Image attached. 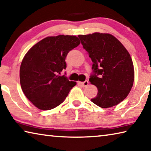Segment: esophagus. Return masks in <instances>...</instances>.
I'll return each instance as SVG.
<instances>
[{
	"mask_svg": "<svg viewBox=\"0 0 151 151\" xmlns=\"http://www.w3.org/2000/svg\"><path fill=\"white\" fill-rule=\"evenodd\" d=\"M81 85L83 86V87H86V86H88V83H89V81L88 80H86L84 81H83V82H80Z\"/></svg>",
	"mask_w": 151,
	"mask_h": 151,
	"instance_id": "34e87169",
	"label": "esophagus"
}]
</instances>
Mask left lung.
I'll list each match as a JSON object with an SVG mask.
<instances>
[{
  "instance_id": "1",
  "label": "left lung",
  "mask_w": 151,
  "mask_h": 151,
  "mask_svg": "<svg viewBox=\"0 0 151 151\" xmlns=\"http://www.w3.org/2000/svg\"><path fill=\"white\" fill-rule=\"evenodd\" d=\"M78 37L93 62L89 80L98 92L91 101L103 108L118 104L127 98L134 82V66L129 53L110 34L94 33Z\"/></svg>"
}]
</instances>
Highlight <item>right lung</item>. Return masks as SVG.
I'll return each instance as SVG.
<instances>
[{
  "label": "right lung",
  "instance_id": "1",
  "mask_svg": "<svg viewBox=\"0 0 151 151\" xmlns=\"http://www.w3.org/2000/svg\"><path fill=\"white\" fill-rule=\"evenodd\" d=\"M80 43L73 35L47 37L24 55L20 68V83L26 97L39 109L49 110L58 106L76 85L59 74L65 70L68 53Z\"/></svg>",
  "mask_w": 151,
  "mask_h": 151
}]
</instances>
